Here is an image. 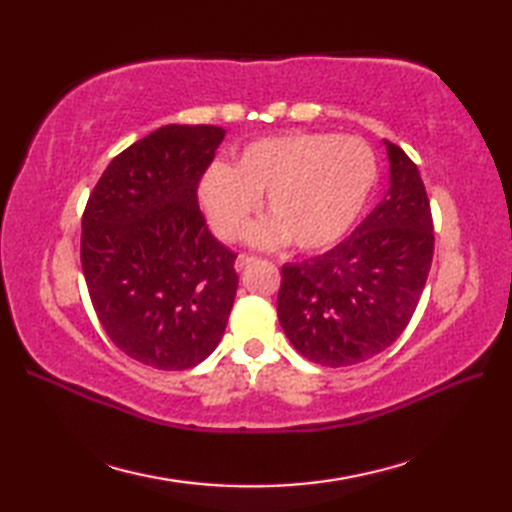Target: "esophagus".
I'll list each match as a JSON object with an SVG mask.
<instances>
[{"mask_svg":"<svg viewBox=\"0 0 512 512\" xmlns=\"http://www.w3.org/2000/svg\"><path fill=\"white\" fill-rule=\"evenodd\" d=\"M255 262H257V257H253V255H239L235 259V268L239 270V273H242V270H246L248 266H253Z\"/></svg>","mask_w":512,"mask_h":512,"instance_id":"obj_1","label":"esophagus"}]
</instances>
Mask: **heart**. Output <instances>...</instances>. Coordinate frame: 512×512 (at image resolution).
I'll return each mask as SVG.
<instances>
[{
    "mask_svg": "<svg viewBox=\"0 0 512 512\" xmlns=\"http://www.w3.org/2000/svg\"><path fill=\"white\" fill-rule=\"evenodd\" d=\"M376 158L363 140L332 134L262 138L239 151L231 167L202 173L198 198L217 237L237 239L257 198L264 217L246 239L262 248L290 242L303 253L334 246L361 217L376 184Z\"/></svg>",
    "mask_w": 512,
    "mask_h": 512,
    "instance_id": "heart-1",
    "label": "heart"
}]
</instances>
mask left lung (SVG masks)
Wrapping results in <instances>:
<instances>
[{
	"instance_id": "8db88e82",
	"label": "left lung",
	"mask_w": 512,
	"mask_h": 512,
	"mask_svg": "<svg viewBox=\"0 0 512 512\" xmlns=\"http://www.w3.org/2000/svg\"><path fill=\"white\" fill-rule=\"evenodd\" d=\"M383 202L328 253L281 268L277 317L295 350L325 367L363 363L407 328L433 259L418 167L389 140Z\"/></svg>"
}]
</instances>
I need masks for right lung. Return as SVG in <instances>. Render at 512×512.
Listing matches in <instances>:
<instances>
[{"label":"right lung","mask_w":512,"mask_h":512,"mask_svg":"<svg viewBox=\"0 0 512 512\" xmlns=\"http://www.w3.org/2000/svg\"><path fill=\"white\" fill-rule=\"evenodd\" d=\"M224 136L215 125L156 129L107 165L85 206L81 266L96 317L118 350L149 367L202 363L233 310L237 255L198 206Z\"/></svg>","instance_id":"obj_1"}]
</instances>
